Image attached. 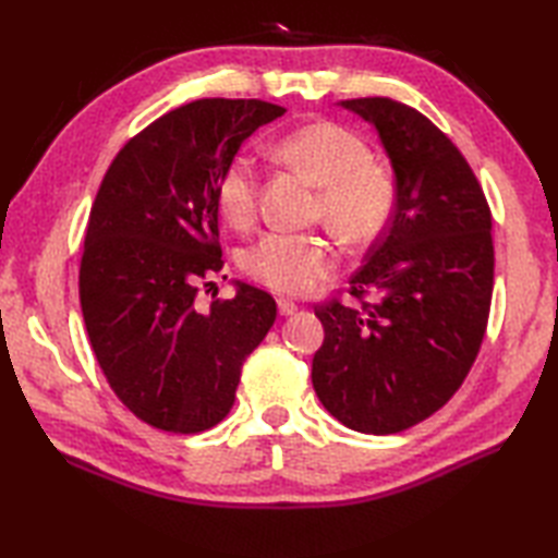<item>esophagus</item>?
<instances>
[{
    "label": "esophagus",
    "instance_id": "esophagus-1",
    "mask_svg": "<svg viewBox=\"0 0 558 558\" xmlns=\"http://www.w3.org/2000/svg\"><path fill=\"white\" fill-rule=\"evenodd\" d=\"M278 312H280V316H290V314L298 312V304H294L292 300L280 298V300H278Z\"/></svg>",
    "mask_w": 558,
    "mask_h": 558
}]
</instances>
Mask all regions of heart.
<instances>
[{
  "label": "heart",
  "instance_id": "1",
  "mask_svg": "<svg viewBox=\"0 0 558 558\" xmlns=\"http://www.w3.org/2000/svg\"><path fill=\"white\" fill-rule=\"evenodd\" d=\"M272 156L318 189L314 218L348 244H366L393 216L398 186L388 168L369 158V146L333 122H314L276 141ZM256 165L234 156L218 182L222 216L244 225L256 208ZM248 276L282 294L312 290L336 266L333 244L318 234L268 232L244 256Z\"/></svg>",
  "mask_w": 558,
  "mask_h": 558
}]
</instances>
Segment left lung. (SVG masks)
I'll return each instance as SVG.
<instances>
[{
	"label": "left lung",
	"instance_id": "1",
	"mask_svg": "<svg viewBox=\"0 0 558 558\" xmlns=\"http://www.w3.org/2000/svg\"><path fill=\"white\" fill-rule=\"evenodd\" d=\"M340 108L376 129L398 198L350 278L360 304L314 306L326 336L312 384L350 429L398 434L444 408L475 364L494 290L492 210L468 160L422 112L390 98Z\"/></svg>",
	"mask_w": 558,
	"mask_h": 558
}]
</instances>
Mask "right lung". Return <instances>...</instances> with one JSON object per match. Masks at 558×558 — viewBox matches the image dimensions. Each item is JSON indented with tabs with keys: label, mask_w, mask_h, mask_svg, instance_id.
<instances>
[{
	"label": "right lung",
	"mask_w": 558,
	"mask_h": 558,
	"mask_svg": "<svg viewBox=\"0 0 558 558\" xmlns=\"http://www.w3.org/2000/svg\"><path fill=\"white\" fill-rule=\"evenodd\" d=\"M282 114L264 100L182 105L126 141L102 177L81 256V312L110 388L156 429L198 434L225 420L244 360L276 322V300L246 282L234 280V298L208 310L196 292L222 270L220 174Z\"/></svg>",
	"instance_id": "add662e5"
}]
</instances>
